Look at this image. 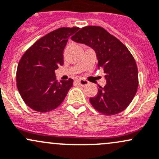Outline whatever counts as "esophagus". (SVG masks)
<instances>
[{"mask_svg":"<svg viewBox=\"0 0 159 159\" xmlns=\"http://www.w3.org/2000/svg\"><path fill=\"white\" fill-rule=\"evenodd\" d=\"M78 84H79L80 85H81V86H82V87L87 86V85L89 84V82H88L87 80L82 79V78H80V79H78Z\"/></svg>","mask_w":159,"mask_h":159,"instance_id":"obj_1","label":"esophagus"}]
</instances>
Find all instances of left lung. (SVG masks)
Here are the masks:
<instances>
[{"label":"left lung","mask_w":159,"mask_h":159,"mask_svg":"<svg viewBox=\"0 0 159 159\" xmlns=\"http://www.w3.org/2000/svg\"><path fill=\"white\" fill-rule=\"evenodd\" d=\"M71 39L94 50L98 68L105 73L107 84L99 87L96 97L90 98L93 108L108 116L123 111L139 85L136 61L126 46L101 26L83 27Z\"/></svg>","instance_id":"8db88e82"}]
</instances>
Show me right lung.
Returning <instances> with one entry per match:
<instances>
[{
	"label": "right lung",
	"instance_id": "1",
	"mask_svg": "<svg viewBox=\"0 0 159 159\" xmlns=\"http://www.w3.org/2000/svg\"><path fill=\"white\" fill-rule=\"evenodd\" d=\"M78 27H62L36 42L21 58L16 71V86L31 109L49 112L64 101L73 80H56L55 70L63 66V51Z\"/></svg>",
	"mask_w": 159,
	"mask_h": 159
}]
</instances>
